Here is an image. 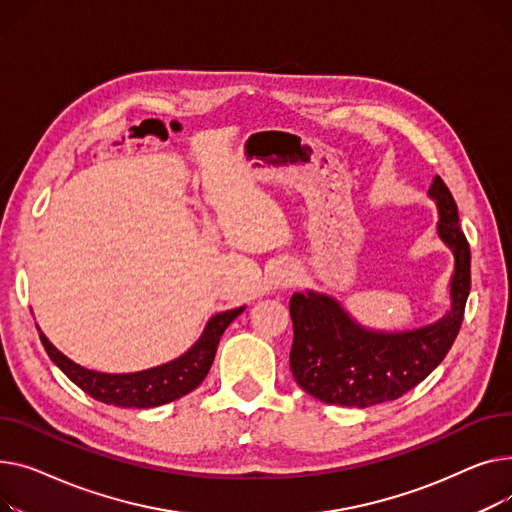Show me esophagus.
Listing matches in <instances>:
<instances>
[{
    "instance_id": "34e87169",
    "label": "esophagus",
    "mask_w": 512,
    "mask_h": 512,
    "mask_svg": "<svg viewBox=\"0 0 512 512\" xmlns=\"http://www.w3.org/2000/svg\"><path fill=\"white\" fill-rule=\"evenodd\" d=\"M295 281H297V275H295L293 268H281L279 273H277V277H275V285L281 287V289L291 287Z\"/></svg>"
}]
</instances>
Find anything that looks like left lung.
<instances>
[{"label": "left lung", "mask_w": 512, "mask_h": 512, "mask_svg": "<svg viewBox=\"0 0 512 512\" xmlns=\"http://www.w3.org/2000/svg\"><path fill=\"white\" fill-rule=\"evenodd\" d=\"M428 196L438 208V237L455 258L450 308L440 320L386 333L359 324L339 299L326 293L306 289L291 295V372L322 403L364 409L395 401L422 382L453 347L471 289V252L459 227L455 198L438 175Z\"/></svg>", "instance_id": "1"}]
</instances>
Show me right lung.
<instances>
[{
	"label": "right lung",
	"instance_id": "1",
	"mask_svg": "<svg viewBox=\"0 0 512 512\" xmlns=\"http://www.w3.org/2000/svg\"><path fill=\"white\" fill-rule=\"evenodd\" d=\"M244 310L246 306L215 314L206 322L200 339L184 355L171 359L167 364L128 374L97 372L72 362L70 357H66L43 335V330L39 326L37 328L41 343L47 355L51 357V362L76 386H80L86 395L115 407L148 409L171 403L192 393V390L206 378L210 366H213V359L225 328Z\"/></svg>",
	"mask_w": 512,
	"mask_h": 512
}]
</instances>
